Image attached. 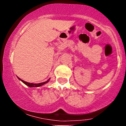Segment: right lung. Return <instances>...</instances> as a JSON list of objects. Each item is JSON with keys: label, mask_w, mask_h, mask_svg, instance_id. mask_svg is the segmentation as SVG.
Segmentation results:
<instances>
[{"label": "right lung", "mask_w": 126, "mask_h": 126, "mask_svg": "<svg viewBox=\"0 0 126 126\" xmlns=\"http://www.w3.org/2000/svg\"><path fill=\"white\" fill-rule=\"evenodd\" d=\"M17 78H18V79H19V80H21V82H22L23 83H24V84H25L27 86H29V87L30 88H32V87H40V86H42V85H44V84H46V83H48L49 82V80H50V78H49L48 80H47V81L46 82H41V83H30V82H25L24 81V80H22L21 79H20L19 78H18V76H17Z\"/></svg>", "instance_id": "add662e5"}]
</instances>
